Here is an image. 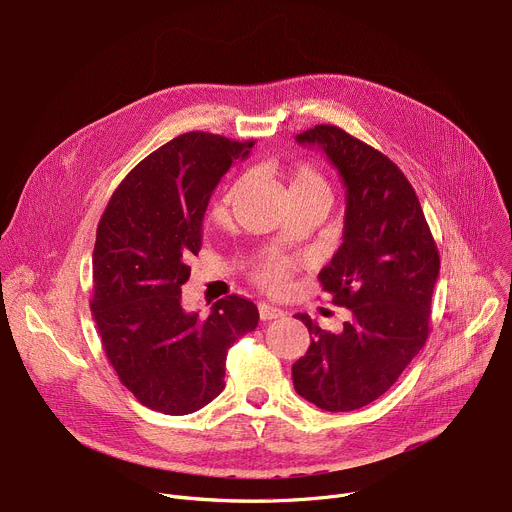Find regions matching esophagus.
I'll list each match as a JSON object with an SVG mask.
<instances>
[{
    "mask_svg": "<svg viewBox=\"0 0 512 512\" xmlns=\"http://www.w3.org/2000/svg\"><path fill=\"white\" fill-rule=\"evenodd\" d=\"M283 316V310H279V308H275V306H271V304H259V318L263 320V322H267V320H275V318H281Z\"/></svg>",
    "mask_w": 512,
    "mask_h": 512,
    "instance_id": "esophagus-1",
    "label": "esophagus"
}]
</instances>
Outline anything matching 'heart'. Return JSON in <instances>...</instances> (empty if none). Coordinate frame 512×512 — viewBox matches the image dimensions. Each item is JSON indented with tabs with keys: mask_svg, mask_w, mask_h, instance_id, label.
Listing matches in <instances>:
<instances>
[{
	"mask_svg": "<svg viewBox=\"0 0 512 512\" xmlns=\"http://www.w3.org/2000/svg\"><path fill=\"white\" fill-rule=\"evenodd\" d=\"M287 178V192L289 196H322L328 198V184L318 168L312 164H296L285 172ZM245 188V178H239L223 196V206H229L239 192ZM289 275V261L285 259H273L267 265H263L257 273V279L271 289L281 287L287 281Z\"/></svg>",
	"mask_w": 512,
	"mask_h": 512,
	"instance_id": "1",
	"label": "heart"
}]
</instances>
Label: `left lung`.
<instances>
[{"mask_svg":"<svg viewBox=\"0 0 512 512\" xmlns=\"http://www.w3.org/2000/svg\"><path fill=\"white\" fill-rule=\"evenodd\" d=\"M296 141L320 148L346 188L342 245L318 279L350 318L334 334L298 314L312 342L291 377L316 407L354 411L387 393L423 348L440 253L413 186L385 154L336 125Z\"/></svg>","mask_w":512,"mask_h":512,"instance_id":"1","label":"left lung"}]
</instances>
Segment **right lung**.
<instances>
[{
	"mask_svg": "<svg viewBox=\"0 0 512 512\" xmlns=\"http://www.w3.org/2000/svg\"><path fill=\"white\" fill-rule=\"evenodd\" d=\"M253 145L182 133L123 178L99 221L91 312L119 381L154 411L188 415L210 403L225 389L229 348L257 328V306L239 296L218 300L208 318L180 306L208 198Z\"/></svg>",
	"mask_w": 512,
	"mask_h": 512,
	"instance_id": "obj_1",
	"label": "right lung"
}]
</instances>
